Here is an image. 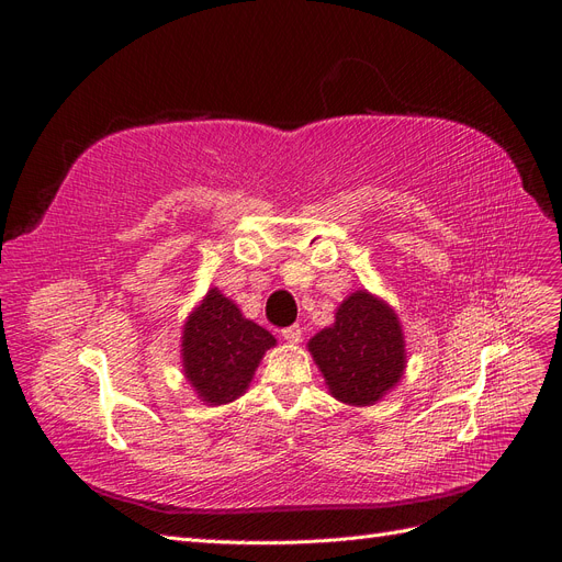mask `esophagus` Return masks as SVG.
Segmentation results:
<instances>
[{
	"mask_svg": "<svg viewBox=\"0 0 562 562\" xmlns=\"http://www.w3.org/2000/svg\"><path fill=\"white\" fill-rule=\"evenodd\" d=\"M281 337L285 339V342L297 345L300 339H302V328H300V326H288V328L281 330Z\"/></svg>",
	"mask_w": 562,
	"mask_h": 562,
	"instance_id": "1",
	"label": "esophagus"
}]
</instances>
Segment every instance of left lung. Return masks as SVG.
Masks as SVG:
<instances>
[{"label":"left lung","instance_id":"obj_1","mask_svg":"<svg viewBox=\"0 0 562 562\" xmlns=\"http://www.w3.org/2000/svg\"><path fill=\"white\" fill-rule=\"evenodd\" d=\"M310 351L330 394L349 405L380 401L405 368L396 314L363 291L339 304L333 328L314 335Z\"/></svg>","mask_w":562,"mask_h":562}]
</instances>
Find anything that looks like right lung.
Segmentation results:
<instances>
[{"instance_id": "right-lung-1", "label": "right lung", "mask_w": 562, "mask_h": 562, "mask_svg": "<svg viewBox=\"0 0 562 562\" xmlns=\"http://www.w3.org/2000/svg\"><path fill=\"white\" fill-rule=\"evenodd\" d=\"M274 345L269 330L244 318L236 304L213 288L184 326V375L206 403H229L248 389L255 368Z\"/></svg>"}]
</instances>
